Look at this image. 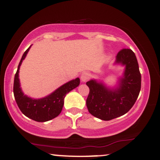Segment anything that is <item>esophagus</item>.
Returning <instances> with one entry per match:
<instances>
[{
    "label": "esophagus",
    "mask_w": 160,
    "mask_h": 160,
    "mask_svg": "<svg viewBox=\"0 0 160 160\" xmlns=\"http://www.w3.org/2000/svg\"><path fill=\"white\" fill-rule=\"evenodd\" d=\"M89 78H90V74L88 72L82 73L81 76H80V79L82 82H86Z\"/></svg>",
    "instance_id": "esophagus-1"
}]
</instances>
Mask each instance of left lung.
Masks as SVG:
<instances>
[{"instance_id":"obj_1","label":"left lung","mask_w":160,"mask_h":160,"mask_svg":"<svg viewBox=\"0 0 160 160\" xmlns=\"http://www.w3.org/2000/svg\"><path fill=\"white\" fill-rule=\"evenodd\" d=\"M116 63L126 67L117 89H109L95 80L86 82L89 88L86 99L88 111L102 120H113L127 113L136 102L141 90V76L133 51L121 49L116 56Z\"/></svg>"}]
</instances>
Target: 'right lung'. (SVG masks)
Segmentation results:
<instances>
[{
    "instance_id": "right-lung-1",
    "label": "right lung",
    "mask_w": 160,
    "mask_h": 160,
    "mask_svg": "<svg viewBox=\"0 0 160 160\" xmlns=\"http://www.w3.org/2000/svg\"><path fill=\"white\" fill-rule=\"evenodd\" d=\"M30 47L31 46L24 52L18 66L14 78L13 94L16 104L24 115L37 122H46L54 119L60 114L66 94L78 87L80 84V79L76 78L66 82L50 95L43 98L34 99L24 95L20 88L19 72L20 65L25 59Z\"/></svg>"
}]
</instances>
